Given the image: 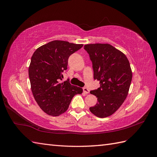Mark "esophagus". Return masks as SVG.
I'll list each match as a JSON object with an SVG mask.
<instances>
[{"mask_svg": "<svg viewBox=\"0 0 157 157\" xmlns=\"http://www.w3.org/2000/svg\"><path fill=\"white\" fill-rule=\"evenodd\" d=\"M82 89H83V92H84L85 94H88V93L90 92L89 89H88V88H86V87H84Z\"/></svg>", "mask_w": 157, "mask_h": 157, "instance_id": "1", "label": "esophagus"}]
</instances>
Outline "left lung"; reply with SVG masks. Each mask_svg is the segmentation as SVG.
Here are the masks:
<instances>
[{
  "label": "left lung",
  "instance_id": "obj_1",
  "mask_svg": "<svg viewBox=\"0 0 157 157\" xmlns=\"http://www.w3.org/2000/svg\"><path fill=\"white\" fill-rule=\"evenodd\" d=\"M84 48L92 62L94 78L100 87L90 91L98 98L90 111L99 118L117 111L126 99L132 78L130 62L122 52L109 44H90Z\"/></svg>",
  "mask_w": 157,
  "mask_h": 157
}]
</instances>
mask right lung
I'll return each instance as SVG.
<instances>
[{"label":"right lung","instance_id":"1","mask_svg":"<svg viewBox=\"0 0 157 157\" xmlns=\"http://www.w3.org/2000/svg\"><path fill=\"white\" fill-rule=\"evenodd\" d=\"M83 44L53 40L38 48L33 53L29 67L32 93L40 109L51 116H59L67 110L76 94L82 89L62 82L63 73L67 69L69 56Z\"/></svg>","mask_w":157,"mask_h":157}]
</instances>
